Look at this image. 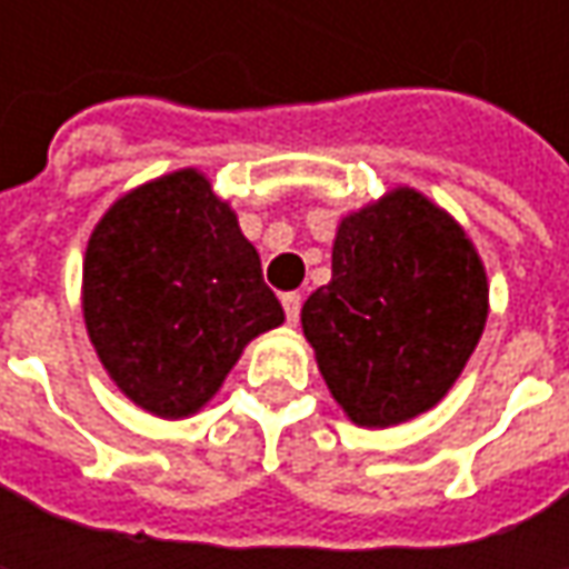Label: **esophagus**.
<instances>
[{"instance_id":"1","label":"esophagus","mask_w":569,"mask_h":569,"mask_svg":"<svg viewBox=\"0 0 569 569\" xmlns=\"http://www.w3.org/2000/svg\"><path fill=\"white\" fill-rule=\"evenodd\" d=\"M281 303H284V317H288V322L295 326L297 319H300V303H303V297L297 295V291H291V295L281 297Z\"/></svg>"}]
</instances>
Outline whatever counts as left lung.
I'll use <instances>...</instances> for the list:
<instances>
[{"label": "left lung", "instance_id": "1", "mask_svg": "<svg viewBox=\"0 0 569 569\" xmlns=\"http://www.w3.org/2000/svg\"><path fill=\"white\" fill-rule=\"evenodd\" d=\"M488 272L466 228L425 192L396 187L339 221L332 281L300 322L348 421L396 427L430 411L488 322Z\"/></svg>", "mask_w": 569, "mask_h": 569}]
</instances>
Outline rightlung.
I'll return each instance as SVG.
<instances>
[{"instance_id":"obj_1","label":"right lung","mask_w":569,"mask_h":569,"mask_svg":"<svg viewBox=\"0 0 569 569\" xmlns=\"http://www.w3.org/2000/svg\"><path fill=\"white\" fill-rule=\"evenodd\" d=\"M81 313L107 377L154 418L206 408L284 310L211 180L183 167L122 192L84 250Z\"/></svg>"}]
</instances>
